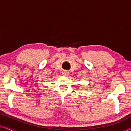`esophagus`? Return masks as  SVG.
Instances as JSON below:
<instances>
[{"instance_id": "1", "label": "esophagus", "mask_w": 131, "mask_h": 131, "mask_svg": "<svg viewBox=\"0 0 131 131\" xmlns=\"http://www.w3.org/2000/svg\"><path fill=\"white\" fill-rule=\"evenodd\" d=\"M62 75H63V76H68V75H69V72L64 71L62 72Z\"/></svg>"}]
</instances>
